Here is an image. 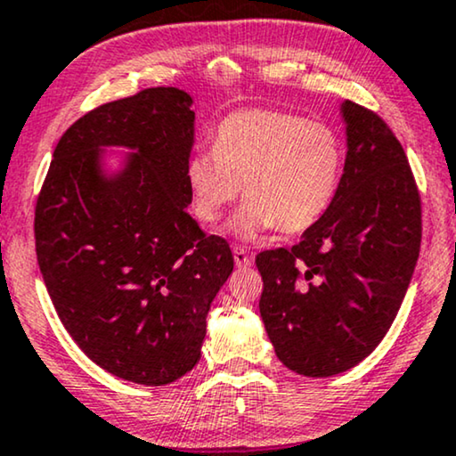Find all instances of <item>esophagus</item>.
<instances>
[{
    "label": "esophagus",
    "instance_id": "34e87169",
    "mask_svg": "<svg viewBox=\"0 0 456 456\" xmlns=\"http://www.w3.org/2000/svg\"><path fill=\"white\" fill-rule=\"evenodd\" d=\"M253 257L249 256V251L242 249V247H234V264L239 265V268H247V265H251Z\"/></svg>",
    "mask_w": 456,
    "mask_h": 456
}]
</instances>
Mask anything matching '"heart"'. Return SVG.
I'll list each match as a JSON object with an SVG mask.
<instances>
[{
  "instance_id": "1",
  "label": "heart",
  "mask_w": 456,
  "mask_h": 456,
  "mask_svg": "<svg viewBox=\"0 0 456 456\" xmlns=\"http://www.w3.org/2000/svg\"><path fill=\"white\" fill-rule=\"evenodd\" d=\"M344 169V144L329 123L293 112L249 109L228 115L214 134V152L186 163L192 214L214 226L226 207L247 200L232 220L242 239L279 228H312L333 203Z\"/></svg>"
}]
</instances>
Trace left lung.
Instances as JSON below:
<instances>
[{
	"instance_id": "8db88e82",
	"label": "left lung",
	"mask_w": 456,
	"mask_h": 456,
	"mask_svg": "<svg viewBox=\"0 0 456 456\" xmlns=\"http://www.w3.org/2000/svg\"><path fill=\"white\" fill-rule=\"evenodd\" d=\"M344 175L333 203L291 249L256 257L259 312L276 356L305 377L339 375L392 327L421 249V197L377 112L346 100Z\"/></svg>"
}]
</instances>
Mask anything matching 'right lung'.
Wrapping results in <instances>:
<instances>
[{
    "mask_svg": "<svg viewBox=\"0 0 456 456\" xmlns=\"http://www.w3.org/2000/svg\"><path fill=\"white\" fill-rule=\"evenodd\" d=\"M192 98L149 87L77 119L56 144L35 205V251L58 318L104 370L167 386L200 358L207 312L232 274L222 236L186 207ZM104 145L136 152L104 176Z\"/></svg>",
    "mask_w": 456,
    "mask_h": 456,
    "instance_id": "obj_1",
    "label": "right lung"
}]
</instances>
